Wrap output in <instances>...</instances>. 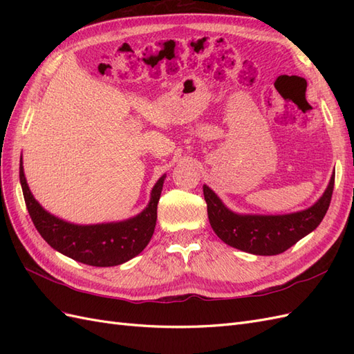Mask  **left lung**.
<instances>
[{
  "label": "left lung",
  "instance_id": "obj_1",
  "mask_svg": "<svg viewBox=\"0 0 354 354\" xmlns=\"http://www.w3.org/2000/svg\"><path fill=\"white\" fill-rule=\"evenodd\" d=\"M334 181L335 173L330 176L324 195L312 207L276 216L234 212L224 205L216 192L203 185L209 224L217 236L233 248L255 255L281 254L312 233L324 220L330 203Z\"/></svg>",
  "mask_w": 354,
  "mask_h": 354
}]
</instances>
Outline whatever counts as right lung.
<instances>
[{
    "label": "right lung",
    "mask_w": 354,
    "mask_h": 354,
    "mask_svg": "<svg viewBox=\"0 0 354 354\" xmlns=\"http://www.w3.org/2000/svg\"><path fill=\"white\" fill-rule=\"evenodd\" d=\"M19 177L29 216L53 250L84 264L111 267L134 259L151 242L156 226L158 202L167 176L164 174L156 181L151 201L140 214L122 221L100 224H73L42 208L28 186L22 158Z\"/></svg>",
    "instance_id": "right-lung-1"
}]
</instances>
